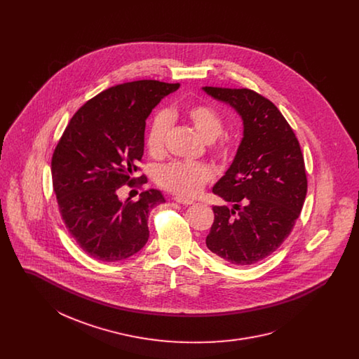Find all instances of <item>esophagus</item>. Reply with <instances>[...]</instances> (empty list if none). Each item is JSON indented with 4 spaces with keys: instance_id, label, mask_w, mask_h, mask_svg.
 <instances>
[{
    "instance_id": "34e87169",
    "label": "esophagus",
    "mask_w": 359,
    "mask_h": 359,
    "mask_svg": "<svg viewBox=\"0 0 359 359\" xmlns=\"http://www.w3.org/2000/svg\"><path fill=\"white\" fill-rule=\"evenodd\" d=\"M176 203H180V205H192L194 202L192 201H188V199H183V198H175L173 199Z\"/></svg>"
}]
</instances>
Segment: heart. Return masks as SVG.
I'll use <instances>...</instances> for the list:
<instances>
[{"label": "heart", "instance_id": "obj_1", "mask_svg": "<svg viewBox=\"0 0 359 359\" xmlns=\"http://www.w3.org/2000/svg\"><path fill=\"white\" fill-rule=\"evenodd\" d=\"M184 117L205 141H212V152L218 158L226 161L231 157V141L229 138L215 140L223 132L222 117L217 110L208 104H192L186 109ZM170 126L171 117L168 113L160 111L154 116L147 135V148L152 156H160L164 152ZM211 177L212 172L202 163L173 161L156 171V182L158 186L182 198L196 196Z\"/></svg>", "mask_w": 359, "mask_h": 359}]
</instances>
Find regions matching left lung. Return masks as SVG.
Masks as SVG:
<instances>
[{
	"instance_id": "1",
	"label": "left lung",
	"mask_w": 359,
	"mask_h": 359,
	"mask_svg": "<svg viewBox=\"0 0 359 359\" xmlns=\"http://www.w3.org/2000/svg\"><path fill=\"white\" fill-rule=\"evenodd\" d=\"M243 121L237 154L212 192L231 203L214 205L207 248L230 264L248 266L271 256L297 221L307 195L300 144L274 103L249 88L203 87Z\"/></svg>"
}]
</instances>
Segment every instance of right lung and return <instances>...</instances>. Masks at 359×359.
<instances>
[{
	"label": "right lung",
	"instance_id": "obj_1",
	"mask_svg": "<svg viewBox=\"0 0 359 359\" xmlns=\"http://www.w3.org/2000/svg\"><path fill=\"white\" fill-rule=\"evenodd\" d=\"M179 83L135 81L113 86L74 114L52 156L53 191L62 219L79 248L95 259L116 262L136 255L149 238L148 215L164 203L157 189L121 202L118 189L136 186L144 154L145 121ZM147 183V176L138 179Z\"/></svg>",
	"mask_w": 359,
	"mask_h": 359
}]
</instances>
